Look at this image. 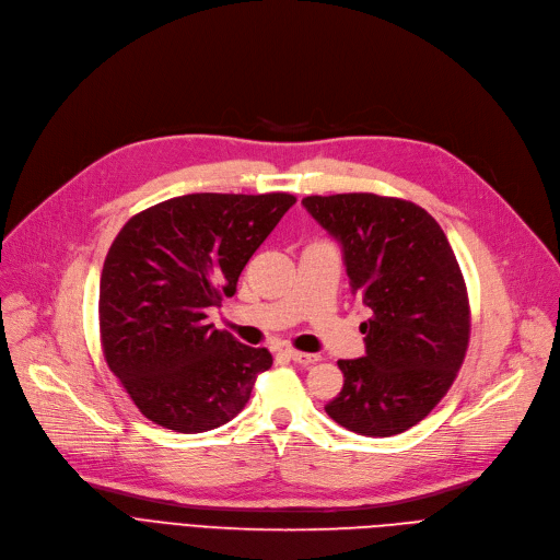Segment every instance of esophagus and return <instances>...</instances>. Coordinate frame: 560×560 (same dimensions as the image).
I'll return each instance as SVG.
<instances>
[{
	"instance_id": "34e87169",
	"label": "esophagus",
	"mask_w": 560,
	"mask_h": 560,
	"mask_svg": "<svg viewBox=\"0 0 560 560\" xmlns=\"http://www.w3.org/2000/svg\"><path fill=\"white\" fill-rule=\"evenodd\" d=\"M289 359H293L295 364H303V366H310V364H316V361L320 359L318 354H312V352H301V350H287Z\"/></svg>"
}]
</instances>
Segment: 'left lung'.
<instances>
[{
  "label": "left lung",
  "instance_id": "left-lung-1",
  "mask_svg": "<svg viewBox=\"0 0 560 560\" xmlns=\"http://www.w3.org/2000/svg\"><path fill=\"white\" fill-rule=\"evenodd\" d=\"M307 212L343 250L350 291L371 310L366 354L339 359L343 388L327 416L361 436L407 432L462 369L470 303L454 250L420 206L366 191L305 196Z\"/></svg>",
  "mask_w": 560,
  "mask_h": 560
}]
</instances>
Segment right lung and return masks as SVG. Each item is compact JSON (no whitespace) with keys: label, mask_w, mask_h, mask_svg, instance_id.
<instances>
[{"label":"right lung","mask_w":560,"mask_h":560,"mask_svg":"<svg viewBox=\"0 0 560 560\" xmlns=\"http://www.w3.org/2000/svg\"><path fill=\"white\" fill-rule=\"evenodd\" d=\"M293 203L284 191L187 194L119 230L98 287V330L108 369L155 424L214 430L271 369L267 348L217 330L208 310L237 291L246 261Z\"/></svg>","instance_id":"add662e5"}]
</instances>
